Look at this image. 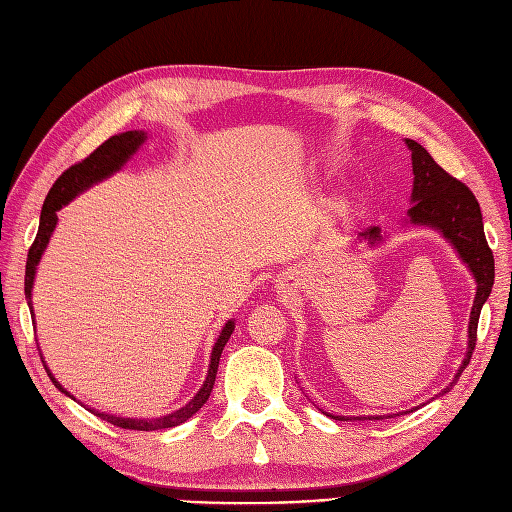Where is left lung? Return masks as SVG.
Segmentation results:
<instances>
[{"label":"left lung","instance_id":"obj_1","mask_svg":"<svg viewBox=\"0 0 512 512\" xmlns=\"http://www.w3.org/2000/svg\"><path fill=\"white\" fill-rule=\"evenodd\" d=\"M406 145L412 151V173H414V185H412L414 205L408 209L410 224L429 226L433 230H438L440 235L455 247V252L463 260V265L470 269L476 282V297H474L470 324H468V352L461 367L457 369L453 382L442 391L446 393L448 389H453V384L459 380L461 371L466 369V365L472 359V352L476 346L480 309H483L493 288V277H495L493 252L489 250L487 239H485L483 215H480L478 200L474 198L468 185H463L461 181L448 175L446 170L429 156L423 145L410 141V138H406ZM361 237H365L369 243L382 241L378 226H371L369 230L361 232ZM412 410H406V412H412ZM406 412H399V414H406ZM389 416H395V414H389ZM333 418L335 421H342L344 416H333ZM354 418L356 421H382L384 416H354ZM354 418L350 416L348 421H354Z\"/></svg>","mask_w":512,"mask_h":512}]
</instances>
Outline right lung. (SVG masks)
Instances as JSON below:
<instances>
[{
	"mask_svg": "<svg viewBox=\"0 0 512 512\" xmlns=\"http://www.w3.org/2000/svg\"><path fill=\"white\" fill-rule=\"evenodd\" d=\"M145 138H147V134L143 130H130V132L111 136L94 153H89L83 162L74 164L66 170V173H61V177L53 183V188L49 190V194H46V200L42 205L38 235H36L32 247H29L27 265H25V299L29 305V312L32 314H34L32 288H34L36 267H38V262L46 250V245H49V239L57 226V211L64 205H68L72 198L89 190L94 183H100V181L111 177L113 173H117V170H121V166L126 164L138 151V147L145 143ZM34 324H36V320H34ZM232 331H235V320H228L218 337V342H215V346L211 350V363H209V371H207V378H205L203 386H200V391L183 408L170 412L166 416H158V418H123V416H115V414L98 412L94 408H87V410L100 416L106 423L117 425L121 429H136V431H156V429H168V427H177V425L185 423L192 414H196L200 408H203V404L209 399V395L213 391V384H215V374H218L222 350L230 339ZM46 374H49V378L53 380V384L61 393H66L68 397L76 399L55 380V376L49 369H46Z\"/></svg>",
	"mask_w": 512,
	"mask_h": 512,
	"instance_id": "add662e5",
	"label": "right lung"
}]
</instances>
